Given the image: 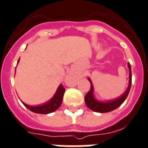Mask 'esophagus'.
Instances as JSON below:
<instances>
[{
  "label": "esophagus",
  "instance_id": "34e87169",
  "mask_svg": "<svg viewBox=\"0 0 148 148\" xmlns=\"http://www.w3.org/2000/svg\"><path fill=\"white\" fill-rule=\"evenodd\" d=\"M65 82H66L67 85H72V86H75L76 84V79L75 78L73 77L71 74H69V75L67 76L66 79H65Z\"/></svg>",
  "mask_w": 148,
  "mask_h": 148
}]
</instances>
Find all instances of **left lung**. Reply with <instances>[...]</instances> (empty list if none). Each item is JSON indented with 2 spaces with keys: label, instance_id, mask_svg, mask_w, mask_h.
I'll list each match as a JSON object with an SVG mask.
<instances>
[{
  "label": "left lung",
  "instance_id": "left-lung-1",
  "mask_svg": "<svg viewBox=\"0 0 148 148\" xmlns=\"http://www.w3.org/2000/svg\"><path fill=\"white\" fill-rule=\"evenodd\" d=\"M127 65L130 71V80L128 88L126 90L124 94H123L121 97L117 98L116 100H114V101H109L107 103H102L96 101L93 97V86H92V81L89 78H88L90 83H91V88H90V90L88 91V93L85 95V102H86V104L88 106V109L95 112H109L112 111V110L119 107L124 103L126 98L127 97L128 94H129L131 88V83H132V72H131V66L130 62H128Z\"/></svg>",
  "mask_w": 148,
  "mask_h": 148
}]
</instances>
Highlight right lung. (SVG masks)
I'll use <instances>...</instances> for the list:
<instances>
[{
    "label": "right lung",
    "mask_w": 148,
    "mask_h": 148,
    "mask_svg": "<svg viewBox=\"0 0 148 148\" xmlns=\"http://www.w3.org/2000/svg\"><path fill=\"white\" fill-rule=\"evenodd\" d=\"M20 60V58H19ZM19 60H18V62ZM65 88H64L62 85H60L59 86L58 89L56 91L55 95L53 96L51 101H48L47 103H45L41 106H31L29 105L25 104L24 103H23V104L27 108L28 110L30 111L33 112L35 113H38V114H48V113L53 112L56 111L57 109L60 106L62 102V99H63L64 93H65Z\"/></svg>",
    "instance_id": "1"
}]
</instances>
